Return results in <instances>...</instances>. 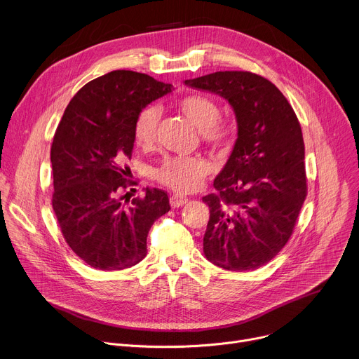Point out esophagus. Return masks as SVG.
<instances>
[{"label": "esophagus", "mask_w": 359, "mask_h": 359, "mask_svg": "<svg viewBox=\"0 0 359 359\" xmlns=\"http://www.w3.org/2000/svg\"><path fill=\"white\" fill-rule=\"evenodd\" d=\"M187 201H189L187 197H183V196H179V194H173V196L170 197V206H172L173 209H177V208L184 206V204H186Z\"/></svg>", "instance_id": "obj_1"}]
</instances>
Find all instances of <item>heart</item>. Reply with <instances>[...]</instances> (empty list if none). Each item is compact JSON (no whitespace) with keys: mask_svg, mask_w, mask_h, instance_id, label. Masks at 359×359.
I'll return each mask as SVG.
<instances>
[{"mask_svg":"<svg viewBox=\"0 0 359 359\" xmlns=\"http://www.w3.org/2000/svg\"><path fill=\"white\" fill-rule=\"evenodd\" d=\"M182 114L200 130L201 140L209 146H223L233 136V128L222 121L220 107L212 97L190 95L179 102ZM161 114L155 107L140 111L135 122V140L149 149L156 142ZM210 173V165L201 158H169L153 170V179L177 193L196 191Z\"/></svg>","mask_w":359,"mask_h":359,"instance_id":"heart-1","label":"heart"}]
</instances>
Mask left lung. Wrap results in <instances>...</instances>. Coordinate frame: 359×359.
<instances>
[{
  "label": "left lung",
  "mask_w": 359,
  "mask_h": 359,
  "mask_svg": "<svg viewBox=\"0 0 359 359\" xmlns=\"http://www.w3.org/2000/svg\"><path fill=\"white\" fill-rule=\"evenodd\" d=\"M184 83L227 99L237 119L217 193L203 197L210 209L204 255L224 270H255L287 244L306 196L299 122L280 89L257 74L220 71Z\"/></svg>",
  "instance_id": "8db88e82"
}]
</instances>
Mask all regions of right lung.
Here are the masks:
<instances>
[{"instance_id":"add662e5","label":"right lung","mask_w":359,"mask_h":359,"mask_svg":"<svg viewBox=\"0 0 359 359\" xmlns=\"http://www.w3.org/2000/svg\"><path fill=\"white\" fill-rule=\"evenodd\" d=\"M172 92L170 83L133 71H112L71 99L50 146L53 209L62 236L88 266L123 270L147 252L151 224L170 210L165 190H144L129 203L119 197L128 180L135 122L150 102Z\"/></svg>"}]
</instances>
